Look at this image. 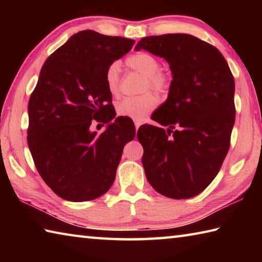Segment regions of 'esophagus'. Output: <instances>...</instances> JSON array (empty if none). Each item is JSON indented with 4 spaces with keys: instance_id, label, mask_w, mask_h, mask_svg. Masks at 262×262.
I'll return each mask as SVG.
<instances>
[{
    "instance_id": "1",
    "label": "esophagus",
    "mask_w": 262,
    "mask_h": 262,
    "mask_svg": "<svg viewBox=\"0 0 262 262\" xmlns=\"http://www.w3.org/2000/svg\"><path fill=\"white\" fill-rule=\"evenodd\" d=\"M140 126H141V122H139V121H136V122H135V129H136V130H139V128H140Z\"/></svg>"
}]
</instances>
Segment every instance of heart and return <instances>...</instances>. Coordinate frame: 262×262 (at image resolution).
Returning <instances> with one entry per match:
<instances>
[{"mask_svg":"<svg viewBox=\"0 0 262 262\" xmlns=\"http://www.w3.org/2000/svg\"><path fill=\"white\" fill-rule=\"evenodd\" d=\"M126 64L130 69L145 76V89H152L157 92H165L170 85V77L165 73L159 72V61L147 52H137L126 59ZM119 74L120 66L118 62L111 63L105 72V82L111 95L119 92ZM157 99L152 94H144L140 97H127L115 106L117 113L121 117L141 121L156 107Z\"/></svg>","mask_w":262,"mask_h":262,"instance_id":"1","label":"heart"}]
</instances>
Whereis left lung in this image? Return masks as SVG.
<instances>
[{
	"label": "left lung",
	"mask_w": 262,
	"mask_h": 262,
	"mask_svg": "<svg viewBox=\"0 0 262 262\" xmlns=\"http://www.w3.org/2000/svg\"><path fill=\"white\" fill-rule=\"evenodd\" d=\"M144 50L170 64L167 99L151 115L164 128L137 130L142 165L155 190L171 199L200 194L219 173L230 147L234 123V79L216 47L194 35L145 37Z\"/></svg>",
	"instance_id": "obj_1"
}]
</instances>
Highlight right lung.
<instances>
[{"label": "right lung", "mask_w": 262, "mask_h": 262, "mask_svg": "<svg viewBox=\"0 0 262 262\" xmlns=\"http://www.w3.org/2000/svg\"><path fill=\"white\" fill-rule=\"evenodd\" d=\"M135 40L85 30L48 57L29 100L28 144L35 167L53 192L73 202L110 189L125 144L135 137L126 117H115L105 82L111 63ZM108 123L98 135L92 123Z\"/></svg>", "instance_id": "obj_1"}]
</instances>
